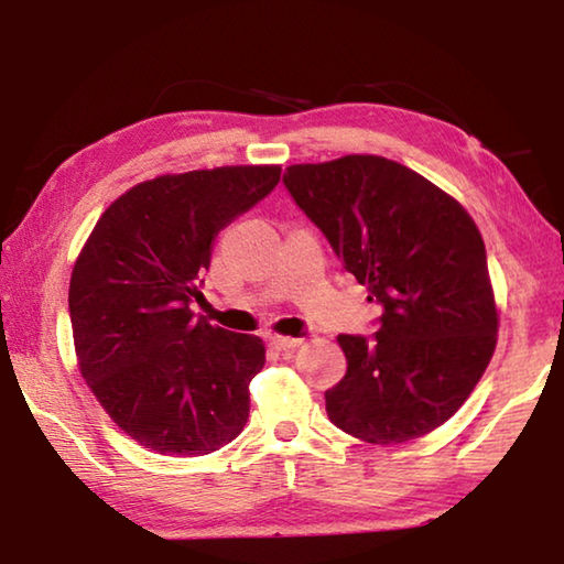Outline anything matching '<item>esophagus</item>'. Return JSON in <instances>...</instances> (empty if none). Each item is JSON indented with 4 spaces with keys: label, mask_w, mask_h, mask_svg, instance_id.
<instances>
[{
    "label": "esophagus",
    "mask_w": 564,
    "mask_h": 564,
    "mask_svg": "<svg viewBox=\"0 0 564 564\" xmlns=\"http://www.w3.org/2000/svg\"><path fill=\"white\" fill-rule=\"evenodd\" d=\"M301 338H289V336H271V346L279 352H289L299 346Z\"/></svg>",
    "instance_id": "34e87169"
}]
</instances>
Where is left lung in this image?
Wrapping results in <instances>:
<instances>
[{
  "label": "left lung",
  "mask_w": 564,
  "mask_h": 564,
  "mask_svg": "<svg viewBox=\"0 0 564 564\" xmlns=\"http://www.w3.org/2000/svg\"><path fill=\"white\" fill-rule=\"evenodd\" d=\"M283 184L383 308L373 336H338L348 370L326 390L330 423L376 445L435 431L473 393L498 340L475 221L431 181L383 156L295 164Z\"/></svg>",
  "instance_id": "left-lung-1"
}]
</instances>
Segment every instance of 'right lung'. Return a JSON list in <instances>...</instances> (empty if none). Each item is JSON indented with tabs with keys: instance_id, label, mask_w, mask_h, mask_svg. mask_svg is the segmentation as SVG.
I'll return each mask as SVG.
<instances>
[{
	"instance_id": "right-lung-1",
	"label": "right lung",
	"mask_w": 564,
	"mask_h": 564,
	"mask_svg": "<svg viewBox=\"0 0 564 564\" xmlns=\"http://www.w3.org/2000/svg\"><path fill=\"white\" fill-rule=\"evenodd\" d=\"M279 178V166H224L144 181L104 212L76 259L69 318L82 376L151 451L208 455L243 431L263 343L196 318L191 303L214 238Z\"/></svg>"
}]
</instances>
